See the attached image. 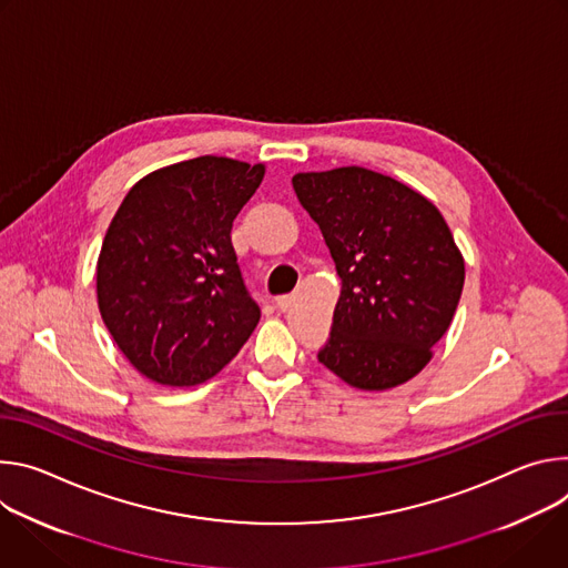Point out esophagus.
Here are the masks:
<instances>
[{"label": "esophagus", "mask_w": 568, "mask_h": 568, "mask_svg": "<svg viewBox=\"0 0 568 568\" xmlns=\"http://www.w3.org/2000/svg\"><path fill=\"white\" fill-rule=\"evenodd\" d=\"M291 304H293V295H280V297H277V308H280V311H288Z\"/></svg>", "instance_id": "esophagus-1"}]
</instances>
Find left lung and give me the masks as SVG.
I'll return each mask as SVG.
<instances>
[{
	"mask_svg": "<svg viewBox=\"0 0 568 568\" xmlns=\"http://www.w3.org/2000/svg\"><path fill=\"white\" fill-rule=\"evenodd\" d=\"M341 277L318 361L358 390H388L430 361L465 284V260L437 207L408 184L363 166L295 173Z\"/></svg>",
	"mask_w": 568,
	"mask_h": 568,
	"instance_id": "1",
	"label": "left lung"
}]
</instances>
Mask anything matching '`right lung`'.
<instances>
[{
  "mask_svg": "<svg viewBox=\"0 0 568 568\" xmlns=\"http://www.w3.org/2000/svg\"><path fill=\"white\" fill-rule=\"evenodd\" d=\"M264 164L203 155L144 175L119 205L97 262L101 318L123 356L162 386H196L255 332L232 223Z\"/></svg>",
  "mask_w": 568,
  "mask_h": 568,
  "instance_id": "obj_1",
  "label": "right lung"
}]
</instances>
